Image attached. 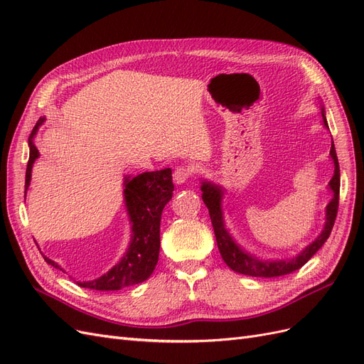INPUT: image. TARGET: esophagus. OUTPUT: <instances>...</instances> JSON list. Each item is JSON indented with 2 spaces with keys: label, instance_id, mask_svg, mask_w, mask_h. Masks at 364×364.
<instances>
[{
  "label": "esophagus",
  "instance_id": "obj_1",
  "mask_svg": "<svg viewBox=\"0 0 364 364\" xmlns=\"http://www.w3.org/2000/svg\"><path fill=\"white\" fill-rule=\"evenodd\" d=\"M193 174V168L190 167H178L174 170L173 173V181L178 183V185H182L185 183L186 181L190 179V176Z\"/></svg>",
  "mask_w": 364,
  "mask_h": 364
}]
</instances>
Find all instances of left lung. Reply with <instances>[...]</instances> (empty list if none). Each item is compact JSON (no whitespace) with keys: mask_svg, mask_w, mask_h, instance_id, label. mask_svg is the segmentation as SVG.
Segmentation results:
<instances>
[{"mask_svg":"<svg viewBox=\"0 0 364 364\" xmlns=\"http://www.w3.org/2000/svg\"><path fill=\"white\" fill-rule=\"evenodd\" d=\"M317 103L321 106V115L325 129L329 130L328 121L325 115V107L322 105V100L317 97ZM333 139V138H331ZM329 158H331L334 164V174L331 181L328 182V191L333 193L331 200L328 202L325 208V225L322 232L318 234L314 241L305 246L297 255L293 258H281V259H264L257 255H253L249 250H246L243 246L237 243V240L229 232L225 223V211H223V197H225V188L222 185L215 182H211L208 179H202L200 190H202V199L206 205L209 217H211L214 234L217 240V246L222 255L223 261L228 264L229 269H232L237 273L247 274V277L255 278H274L282 277V274L291 273L297 269H301L304 264L310 259L314 253L323 246L325 241L328 240L329 234H331L337 209H338V194H340V167L338 159L334 147V141H331V150H329Z\"/></svg>","mask_w":364,"mask_h":364,"instance_id":"8db88e82","label":"left lung"}]
</instances>
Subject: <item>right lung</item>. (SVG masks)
<instances>
[{
    "label": "right lung",
    "instance_id": "1",
    "mask_svg": "<svg viewBox=\"0 0 364 364\" xmlns=\"http://www.w3.org/2000/svg\"><path fill=\"white\" fill-rule=\"evenodd\" d=\"M43 123H46V117L38 119L28 138L30 158L26 171V194L31 182L33 164L39 158L35 138ZM123 188V199L130 225L129 246L121 259L100 278L77 281V284L83 289L111 291L130 287V285L149 279L158 264L161 215L164 206L170 202L174 190L171 168L146 171L138 176L126 174ZM43 258L54 269L63 270L58 262H54L46 255Z\"/></svg>",
    "mask_w": 364,
    "mask_h": 364
}]
</instances>
